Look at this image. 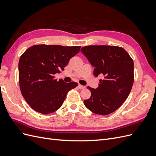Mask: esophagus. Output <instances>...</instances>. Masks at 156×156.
Segmentation results:
<instances>
[{"instance_id": "esophagus-1", "label": "esophagus", "mask_w": 156, "mask_h": 156, "mask_svg": "<svg viewBox=\"0 0 156 156\" xmlns=\"http://www.w3.org/2000/svg\"><path fill=\"white\" fill-rule=\"evenodd\" d=\"M78 88H79V89H84V88H85V87L81 85V84H79V85H78Z\"/></svg>"}]
</instances>
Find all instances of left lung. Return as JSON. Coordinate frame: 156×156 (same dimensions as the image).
Instances as JSON below:
<instances>
[{
	"mask_svg": "<svg viewBox=\"0 0 156 156\" xmlns=\"http://www.w3.org/2000/svg\"><path fill=\"white\" fill-rule=\"evenodd\" d=\"M81 51L94 67V76H103L96 89L87 87L91 96L84 100V105L97 115L111 114L122 105L131 92L133 60L124 49L118 46L88 45Z\"/></svg>",
	"mask_w": 156,
	"mask_h": 156,
	"instance_id": "8db88e82",
	"label": "left lung"
}]
</instances>
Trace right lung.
Listing matches in <instances>:
<instances>
[{
    "label": "right lung",
    "mask_w": 156,
    "mask_h": 156,
    "mask_svg": "<svg viewBox=\"0 0 156 156\" xmlns=\"http://www.w3.org/2000/svg\"><path fill=\"white\" fill-rule=\"evenodd\" d=\"M81 46L35 45L22 54L19 61V82L22 96L30 107L48 115L62 106L67 93L78 84L55 79L64 70Z\"/></svg>",
    "instance_id": "1"
}]
</instances>
